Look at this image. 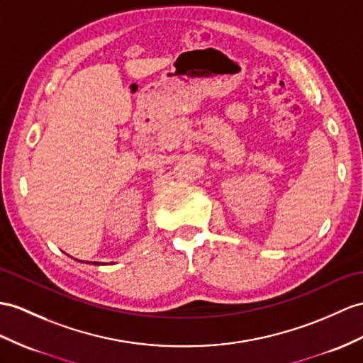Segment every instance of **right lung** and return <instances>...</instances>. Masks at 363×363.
Masks as SVG:
<instances>
[{
    "label": "right lung",
    "instance_id": "right-lung-1",
    "mask_svg": "<svg viewBox=\"0 0 363 363\" xmlns=\"http://www.w3.org/2000/svg\"><path fill=\"white\" fill-rule=\"evenodd\" d=\"M79 262H82V263H84L83 260H79ZM94 264H101V263H99V262H94Z\"/></svg>",
    "mask_w": 363,
    "mask_h": 363
}]
</instances>
